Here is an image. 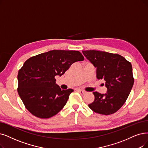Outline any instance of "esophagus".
I'll use <instances>...</instances> for the list:
<instances>
[{
    "mask_svg": "<svg viewBox=\"0 0 148 148\" xmlns=\"http://www.w3.org/2000/svg\"><path fill=\"white\" fill-rule=\"evenodd\" d=\"M77 92H78L81 95H84L86 92H85V91H84V90H80V89H78L77 90Z\"/></svg>",
    "mask_w": 148,
    "mask_h": 148,
    "instance_id": "esophagus-1",
    "label": "esophagus"
}]
</instances>
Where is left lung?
Listing matches in <instances>:
<instances>
[{"mask_svg":"<svg viewBox=\"0 0 148 148\" xmlns=\"http://www.w3.org/2000/svg\"><path fill=\"white\" fill-rule=\"evenodd\" d=\"M84 56L97 68V78L106 81L107 92H93L95 99L88 104L93 112L110 115L125 104L134 85L132 67L122 56L97 50L82 51ZM104 85V84H103Z\"/></svg>","mask_w":148,"mask_h":148,"instance_id":"1","label":"left lung"}]
</instances>
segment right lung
I'll return each mask as SVG.
<instances>
[{"mask_svg": "<svg viewBox=\"0 0 148 148\" xmlns=\"http://www.w3.org/2000/svg\"><path fill=\"white\" fill-rule=\"evenodd\" d=\"M84 60L78 51L57 50L27 60L17 75V92L26 109L40 119L56 115L73 90H61L55 77L62 75L73 63Z\"/></svg>", "mask_w": 148, "mask_h": 148, "instance_id": "1", "label": "right lung"}]
</instances>
